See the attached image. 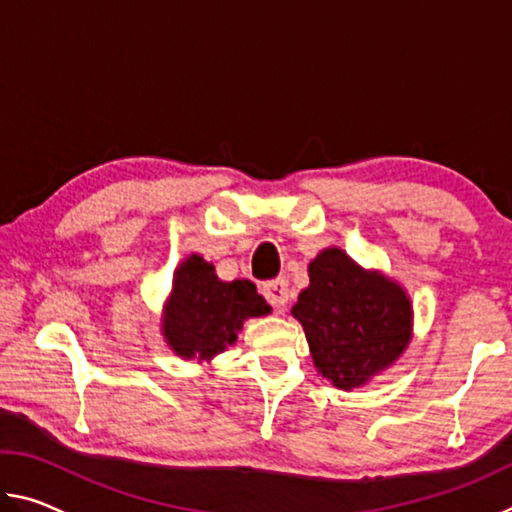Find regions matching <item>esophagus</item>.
Returning <instances> with one entry per match:
<instances>
[{
  "label": "esophagus",
  "instance_id": "34e87169",
  "mask_svg": "<svg viewBox=\"0 0 512 512\" xmlns=\"http://www.w3.org/2000/svg\"><path fill=\"white\" fill-rule=\"evenodd\" d=\"M262 293L264 298L268 300V305L275 307V309H284L287 307V302L291 298V291H289V282L284 280V277H277V280H268L262 284Z\"/></svg>",
  "mask_w": 512,
  "mask_h": 512
}]
</instances>
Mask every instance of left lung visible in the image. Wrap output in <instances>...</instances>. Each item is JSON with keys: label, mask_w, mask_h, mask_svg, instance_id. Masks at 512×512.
I'll use <instances>...</instances> for the list:
<instances>
[{"label": "left lung", "mask_w": 512, "mask_h": 512, "mask_svg": "<svg viewBox=\"0 0 512 512\" xmlns=\"http://www.w3.org/2000/svg\"><path fill=\"white\" fill-rule=\"evenodd\" d=\"M291 314L305 329L320 375L343 391L391 366L411 341L406 293L339 248L323 250L309 264V287Z\"/></svg>", "instance_id": "1"}]
</instances>
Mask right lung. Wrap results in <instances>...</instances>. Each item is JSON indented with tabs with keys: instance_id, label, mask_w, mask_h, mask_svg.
Here are the masks:
<instances>
[{
	"instance_id": "add662e5",
	"label": "right lung",
	"mask_w": 512,
	"mask_h": 512,
	"mask_svg": "<svg viewBox=\"0 0 512 512\" xmlns=\"http://www.w3.org/2000/svg\"><path fill=\"white\" fill-rule=\"evenodd\" d=\"M271 311L248 280L221 282L203 257L185 259L173 277L164 336L185 359H212L237 341L246 318Z\"/></svg>"
}]
</instances>
